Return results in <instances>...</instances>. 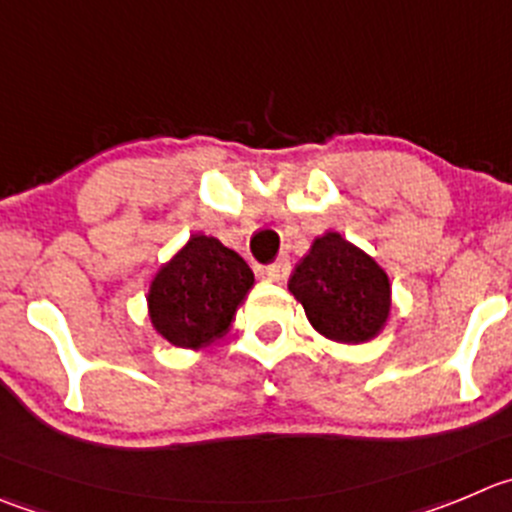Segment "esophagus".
Instances as JSON below:
<instances>
[{
  "label": "esophagus",
  "mask_w": 512,
  "mask_h": 512,
  "mask_svg": "<svg viewBox=\"0 0 512 512\" xmlns=\"http://www.w3.org/2000/svg\"><path fill=\"white\" fill-rule=\"evenodd\" d=\"M289 274H291L289 259H279L276 264H271L269 269H266V279L274 281V284H286Z\"/></svg>",
  "instance_id": "1"
}]
</instances>
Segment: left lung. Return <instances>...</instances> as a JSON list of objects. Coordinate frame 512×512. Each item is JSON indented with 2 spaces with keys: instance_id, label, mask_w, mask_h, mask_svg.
I'll use <instances>...</instances> for the list:
<instances>
[{
  "instance_id": "8db88e82",
  "label": "left lung",
  "mask_w": 512,
  "mask_h": 512,
  "mask_svg": "<svg viewBox=\"0 0 512 512\" xmlns=\"http://www.w3.org/2000/svg\"><path fill=\"white\" fill-rule=\"evenodd\" d=\"M289 291L316 332L339 344L377 337L392 311L387 271L337 231L314 238L291 271Z\"/></svg>"
}]
</instances>
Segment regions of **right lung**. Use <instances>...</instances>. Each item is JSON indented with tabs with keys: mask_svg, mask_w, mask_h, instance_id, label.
Here are the masks:
<instances>
[{
	"mask_svg": "<svg viewBox=\"0 0 512 512\" xmlns=\"http://www.w3.org/2000/svg\"><path fill=\"white\" fill-rule=\"evenodd\" d=\"M251 286L253 271L236 251L193 233L150 279L148 319L173 347L201 349L231 326Z\"/></svg>",
	"mask_w": 512,
	"mask_h": 512,
	"instance_id": "obj_1",
	"label": "right lung"
}]
</instances>
